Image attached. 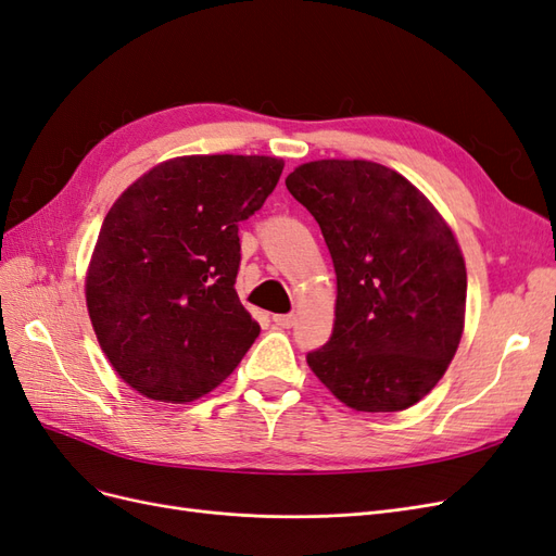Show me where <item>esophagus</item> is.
Here are the masks:
<instances>
[{
  "label": "esophagus",
  "instance_id": "1",
  "mask_svg": "<svg viewBox=\"0 0 556 556\" xmlns=\"http://www.w3.org/2000/svg\"><path fill=\"white\" fill-rule=\"evenodd\" d=\"M274 323L280 329H290L296 323V315H292V313H288V315H274Z\"/></svg>",
  "mask_w": 556,
  "mask_h": 556
}]
</instances>
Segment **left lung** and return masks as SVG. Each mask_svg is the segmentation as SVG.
Instances as JSON below:
<instances>
[{"instance_id":"obj_1","label":"left lung","mask_w":556,"mask_h":556,"mask_svg":"<svg viewBox=\"0 0 556 556\" xmlns=\"http://www.w3.org/2000/svg\"><path fill=\"white\" fill-rule=\"evenodd\" d=\"M323 229L336 271L331 339L311 371L352 410L422 401L459 348L466 264L445 217L415 185L368 160H315L285 178Z\"/></svg>"}]
</instances>
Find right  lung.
<instances>
[{
  "mask_svg": "<svg viewBox=\"0 0 556 556\" xmlns=\"http://www.w3.org/2000/svg\"><path fill=\"white\" fill-rule=\"evenodd\" d=\"M285 162L182 155L115 199L86 274L90 323L131 390L188 403L213 392L260 336L233 282L239 223L274 192Z\"/></svg>",
  "mask_w": 556,
  "mask_h": 556,
  "instance_id": "obj_1",
  "label": "right lung"
}]
</instances>
